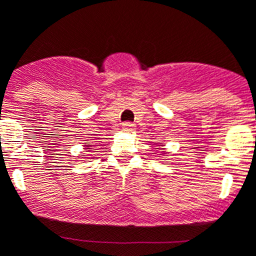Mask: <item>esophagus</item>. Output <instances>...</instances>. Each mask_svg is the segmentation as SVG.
Segmentation results:
<instances>
[{
    "mask_svg": "<svg viewBox=\"0 0 256 256\" xmlns=\"http://www.w3.org/2000/svg\"><path fill=\"white\" fill-rule=\"evenodd\" d=\"M122 130H123L124 132H133V130H136L134 124L130 123V122H126V123H124L123 126H122Z\"/></svg>",
    "mask_w": 256,
    "mask_h": 256,
    "instance_id": "1",
    "label": "esophagus"
}]
</instances>
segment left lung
Instances as JSON below:
<instances>
[{
  "instance_id": "1",
  "label": "left lung",
  "mask_w": 256,
  "mask_h": 256,
  "mask_svg": "<svg viewBox=\"0 0 256 256\" xmlns=\"http://www.w3.org/2000/svg\"><path fill=\"white\" fill-rule=\"evenodd\" d=\"M162 154H166V151H165V148H162Z\"/></svg>"
}]
</instances>
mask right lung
I'll use <instances>...</instances> for the list:
<instances>
[{"label": "right lung", "mask_w": 256, "mask_h": 256, "mask_svg": "<svg viewBox=\"0 0 256 256\" xmlns=\"http://www.w3.org/2000/svg\"><path fill=\"white\" fill-rule=\"evenodd\" d=\"M92 146H94V144H83V148H84L87 151H91Z\"/></svg>", "instance_id": "1"}]
</instances>
